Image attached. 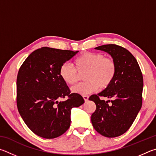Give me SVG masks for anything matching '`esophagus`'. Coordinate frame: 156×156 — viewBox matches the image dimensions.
<instances>
[{
  "label": "esophagus",
  "mask_w": 156,
  "mask_h": 156,
  "mask_svg": "<svg viewBox=\"0 0 156 156\" xmlns=\"http://www.w3.org/2000/svg\"><path fill=\"white\" fill-rule=\"evenodd\" d=\"M83 99L85 100V101H88V98H89V97L88 96V95H83Z\"/></svg>",
  "instance_id": "34e87169"
}]
</instances>
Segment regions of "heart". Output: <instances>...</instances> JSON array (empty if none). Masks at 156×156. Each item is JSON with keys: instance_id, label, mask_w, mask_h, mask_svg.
I'll return each mask as SVG.
<instances>
[{"instance_id": "1", "label": "heart", "mask_w": 156, "mask_h": 156, "mask_svg": "<svg viewBox=\"0 0 156 156\" xmlns=\"http://www.w3.org/2000/svg\"><path fill=\"white\" fill-rule=\"evenodd\" d=\"M74 66L68 63L62 64L59 69V76L68 85L75 83L78 73L83 75V82L76 84L71 88L73 92L86 95L99 88H105L113 81L116 74V64L112 59L105 57L102 53L85 52L76 57Z\"/></svg>"}]
</instances>
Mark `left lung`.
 Returning a JSON list of instances; mask_svg holds the SVG:
<instances>
[{"instance_id":"8db88e82","label":"left lung","mask_w":156,"mask_h":156,"mask_svg":"<svg viewBox=\"0 0 156 156\" xmlns=\"http://www.w3.org/2000/svg\"><path fill=\"white\" fill-rule=\"evenodd\" d=\"M110 55L115 62L114 78L107 88L89 98L97 108L91 116L95 130L103 136L114 138L123 134L129 129L142 107L143 77L137 60L122 46L102 45L95 48ZM101 96L112 98L101 100ZM108 102L112 104L109 105Z\"/></svg>"}]
</instances>
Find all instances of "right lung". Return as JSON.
I'll return each mask as SVG.
<instances>
[{"label": "right lung", "mask_w": 156, "mask_h": 156, "mask_svg": "<svg viewBox=\"0 0 156 156\" xmlns=\"http://www.w3.org/2000/svg\"><path fill=\"white\" fill-rule=\"evenodd\" d=\"M79 51L42 47L29 55L17 76V107L30 129L40 137L51 139L68 130L71 109L84 103L81 95L70 94L59 76L62 64ZM68 99L58 102L66 97Z\"/></svg>", "instance_id": "1"}]
</instances>
